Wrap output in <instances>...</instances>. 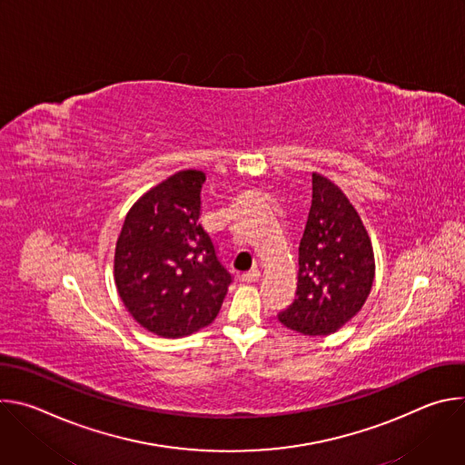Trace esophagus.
Listing matches in <instances>:
<instances>
[{
  "mask_svg": "<svg viewBox=\"0 0 465 465\" xmlns=\"http://www.w3.org/2000/svg\"><path fill=\"white\" fill-rule=\"evenodd\" d=\"M259 271H250V272H244V274H241V282H244V283H255L257 280H259Z\"/></svg>",
  "mask_w": 465,
  "mask_h": 465,
  "instance_id": "obj_1",
  "label": "esophagus"
}]
</instances>
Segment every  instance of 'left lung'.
<instances>
[{
  "instance_id": "left-lung-1",
  "label": "left lung",
  "mask_w": 465,
  "mask_h": 465,
  "mask_svg": "<svg viewBox=\"0 0 465 465\" xmlns=\"http://www.w3.org/2000/svg\"><path fill=\"white\" fill-rule=\"evenodd\" d=\"M294 302L280 322L303 335H329L364 305L375 261L355 208L333 182L312 174V201L300 241Z\"/></svg>"
}]
</instances>
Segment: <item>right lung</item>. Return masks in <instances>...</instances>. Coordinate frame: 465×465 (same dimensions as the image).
Instances as JSON below:
<instances>
[{"label":"right lung","instance_id":"add662e5","mask_svg":"<svg viewBox=\"0 0 465 465\" xmlns=\"http://www.w3.org/2000/svg\"><path fill=\"white\" fill-rule=\"evenodd\" d=\"M203 171H182L128 212L115 244V285L143 327L183 337L215 320L233 282L217 244L198 221Z\"/></svg>","mask_w":465,"mask_h":465}]
</instances>
